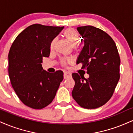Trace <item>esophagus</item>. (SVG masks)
Segmentation results:
<instances>
[{"label": "esophagus", "instance_id": "1", "mask_svg": "<svg viewBox=\"0 0 133 133\" xmlns=\"http://www.w3.org/2000/svg\"><path fill=\"white\" fill-rule=\"evenodd\" d=\"M71 77V73L69 72H64V79L70 78Z\"/></svg>", "mask_w": 133, "mask_h": 133}]
</instances>
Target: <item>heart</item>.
<instances>
[{"mask_svg":"<svg viewBox=\"0 0 133 133\" xmlns=\"http://www.w3.org/2000/svg\"><path fill=\"white\" fill-rule=\"evenodd\" d=\"M64 36L66 40L69 42L70 44L72 47H78V48H80V46L77 45L80 41L81 37H79V34H77V32L74 29L72 28H68L64 32ZM56 42H57V39H54V40L51 42V50H54L55 45L56 44ZM71 62L70 59H62L61 61V64L62 66H65L68 62Z\"/></svg>","mask_w":133,"mask_h":133,"instance_id":"1","label":"heart"}]
</instances>
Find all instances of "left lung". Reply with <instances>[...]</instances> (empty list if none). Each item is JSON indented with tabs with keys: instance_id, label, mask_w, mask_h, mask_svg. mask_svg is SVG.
<instances>
[{
	"instance_id": "left-lung-1",
	"label": "left lung",
	"mask_w": 133,
	"mask_h": 133,
	"mask_svg": "<svg viewBox=\"0 0 133 133\" xmlns=\"http://www.w3.org/2000/svg\"><path fill=\"white\" fill-rule=\"evenodd\" d=\"M84 39L77 64L89 75L72 74L75 81L72 96L81 107L96 109L112 97L120 77V57L113 39L103 30L86 25L77 28Z\"/></svg>"
}]
</instances>
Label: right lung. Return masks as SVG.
I'll return each mask as SVG.
<instances>
[{"label": "right lung", "instance_id": "1", "mask_svg": "<svg viewBox=\"0 0 133 133\" xmlns=\"http://www.w3.org/2000/svg\"><path fill=\"white\" fill-rule=\"evenodd\" d=\"M64 27L35 24L21 32L9 52V76L18 97L27 106L41 109L56 96L63 72L49 73L42 67V57H49L51 44Z\"/></svg>", "mask_w": 133, "mask_h": 133}]
</instances>
